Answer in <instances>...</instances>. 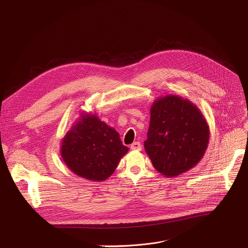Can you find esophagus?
Instances as JSON below:
<instances>
[{"instance_id": "obj_1", "label": "esophagus", "mask_w": 248, "mask_h": 248, "mask_svg": "<svg viewBox=\"0 0 248 248\" xmlns=\"http://www.w3.org/2000/svg\"><path fill=\"white\" fill-rule=\"evenodd\" d=\"M131 149L132 150H136V151H140L141 150V145L140 141H135L131 145Z\"/></svg>"}]
</instances>
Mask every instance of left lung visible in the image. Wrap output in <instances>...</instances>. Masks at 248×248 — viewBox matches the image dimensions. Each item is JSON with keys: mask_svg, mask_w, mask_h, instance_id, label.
I'll use <instances>...</instances> for the list:
<instances>
[{"mask_svg": "<svg viewBox=\"0 0 248 248\" xmlns=\"http://www.w3.org/2000/svg\"><path fill=\"white\" fill-rule=\"evenodd\" d=\"M209 126L200 109L188 99L166 95L151 108L145 150L154 168L172 178L189 171L203 158Z\"/></svg>", "mask_w": 248, "mask_h": 248, "instance_id": "obj_1", "label": "left lung"}]
</instances>
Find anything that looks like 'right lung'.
<instances>
[{
  "mask_svg": "<svg viewBox=\"0 0 248 248\" xmlns=\"http://www.w3.org/2000/svg\"><path fill=\"white\" fill-rule=\"evenodd\" d=\"M128 151L114 128L97 115L81 113L61 142V157L77 176L90 181H104L112 175Z\"/></svg>",
  "mask_w": 248,
  "mask_h": 248,
  "instance_id": "right-lung-1",
  "label": "right lung"
}]
</instances>
